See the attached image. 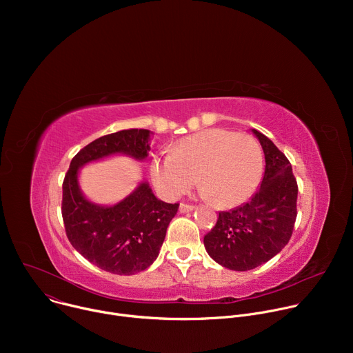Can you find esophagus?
Here are the masks:
<instances>
[{
  "instance_id": "1",
  "label": "esophagus",
  "mask_w": 353,
  "mask_h": 353,
  "mask_svg": "<svg viewBox=\"0 0 353 353\" xmlns=\"http://www.w3.org/2000/svg\"><path fill=\"white\" fill-rule=\"evenodd\" d=\"M192 210H194V207H192V205H187V204H180V208H179V211H180L181 214L191 212Z\"/></svg>"
}]
</instances>
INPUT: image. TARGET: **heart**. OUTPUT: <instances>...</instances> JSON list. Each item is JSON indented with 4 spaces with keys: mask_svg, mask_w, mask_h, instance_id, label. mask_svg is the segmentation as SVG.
<instances>
[{
    "mask_svg": "<svg viewBox=\"0 0 353 353\" xmlns=\"http://www.w3.org/2000/svg\"><path fill=\"white\" fill-rule=\"evenodd\" d=\"M149 173L165 199L188 191L198 177L201 191L218 207L241 204L260 183L263 154L245 134L212 128L180 139L169 155L150 161Z\"/></svg>",
    "mask_w": 353,
    "mask_h": 353,
    "instance_id": "heart-1",
    "label": "heart"
}]
</instances>
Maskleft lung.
<instances>
[{
	"label": "left lung",
	"instance_id": "1",
	"mask_svg": "<svg viewBox=\"0 0 353 353\" xmlns=\"http://www.w3.org/2000/svg\"><path fill=\"white\" fill-rule=\"evenodd\" d=\"M265 172L259 191L247 203L219 212L216 225L204 237L210 257L225 268L248 271L270 261L288 244L294 221L297 183L288 158L257 130Z\"/></svg>",
	"mask_w": 353,
	"mask_h": 353
}]
</instances>
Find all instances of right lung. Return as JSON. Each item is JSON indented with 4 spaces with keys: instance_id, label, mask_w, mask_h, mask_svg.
<instances>
[{
    "instance_id": "right-lung-1",
    "label": "right lung",
    "mask_w": 353,
    "mask_h": 353,
    "mask_svg": "<svg viewBox=\"0 0 353 353\" xmlns=\"http://www.w3.org/2000/svg\"><path fill=\"white\" fill-rule=\"evenodd\" d=\"M150 134L131 128L94 139L74 157L63 183L61 214L68 240L82 257L112 274L132 275L154 264L179 204L163 203L142 181L120 203L99 205L82 194L78 173L90 162L119 154L143 161Z\"/></svg>"
}]
</instances>
